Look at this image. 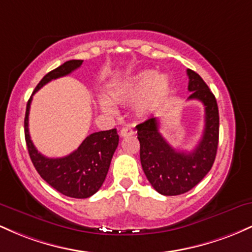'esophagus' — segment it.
<instances>
[{
    "instance_id": "1",
    "label": "esophagus",
    "mask_w": 252,
    "mask_h": 252,
    "mask_svg": "<svg viewBox=\"0 0 252 252\" xmlns=\"http://www.w3.org/2000/svg\"><path fill=\"white\" fill-rule=\"evenodd\" d=\"M131 135H134V130L131 128H128V126H126V128H123L120 131L121 137H126V136H131Z\"/></svg>"
}]
</instances>
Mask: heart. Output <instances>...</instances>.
Returning a JSON list of instances; mask_svg holds the SVG:
<instances>
[{
    "label": "heart",
    "instance_id": "heart-1",
    "mask_svg": "<svg viewBox=\"0 0 252 252\" xmlns=\"http://www.w3.org/2000/svg\"><path fill=\"white\" fill-rule=\"evenodd\" d=\"M169 79L166 74L144 70L126 77L122 82L109 89V99L116 104L136 102L135 112L138 116H146L163 102L168 94ZM99 108L104 114H116V108L105 98L99 99Z\"/></svg>",
    "mask_w": 252,
    "mask_h": 252
}]
</instances>
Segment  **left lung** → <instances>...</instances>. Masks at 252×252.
Listing matches in <instances>:
<instances>
[{
    "label": "left lung",
    "instance_id": "8db88e82",
    "mask_svg": "<svg viewBox=\"0 0 252 252\" xmlns=\"http://www.w3.org/2000/svg\"><path fill=\"white\" fill-rule=\"evenodd\" d=\"M189 99L200 100L205 106V128L192 152H178L158 131V121L149 118L136 126L140 141V158L144 174L162 195H179L189 192L212 168L219 140V112L215 94L202 78L187 70Z\"/></svg>",
    "mask_w": 252,
    "mask_h": 252
}]
</instances>
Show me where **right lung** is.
Here are the masks:
<instances>
[{"label":"right lung","mask_w":252,"mask_h":252,"mask_svg":"<svg viewBox=\"0 0 252 252\" xmlns=\"http://www.w3.org/2000/svg\"><path fill=\"white\" fill-rule=\"evenodd\" d=\"M83 60H68L56 70L48 72L37 84L33 94L51 80L67 76L77 70ZM32 97L27 103L25 116V137L31 160L36 172L50 186L70 198L85 199L94 195L102 187L118 146L117 130H105L89 135L78 149L63 158H46L39 153L31 140L28 130Z\"/></svg>","instance_id":"1"}]
</instances>
